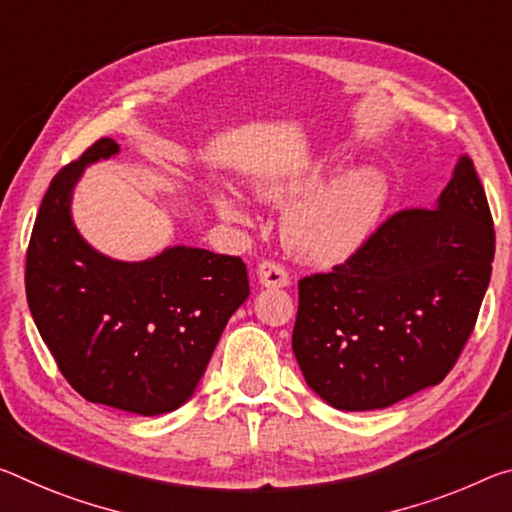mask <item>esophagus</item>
I'll return each instance as SVG.
<instances>
[{"instance_id": "obj_1", "label": "esophagus", "mask_w": 512, "mask_h": 512, "mask_svg": "<svg viewBox=\"0 0 512 512\" xmlns=\"http://www.w3.org/2000/svg\"><path fill=\"white\" fill-rule=\"evenodd\" d=\"M257 278L264 287H287L289 285V273L285 266L275 259H264L257 269Z\"/></svg>"}]
</instances>
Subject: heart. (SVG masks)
<instances>
[{"mask_svg": "<svg viewBox=\"0 0 512 512\" xmlns=\"http://www.w3.org/2000/svg\"><path fill=\"white\" fill-rule=\"evenodd\" d=\"M321 180V166L280 180L259 184V196L271 202H291L303 196ZM385 205V182L376 170L362 168L335 177L310 193L285 216V241L300 259L314 264L344 262L369 237ZM216 207L225 218L246 221L239 200L218 193Z\"/></svg>", "mask_w": 512, "mask_h": 512, "instance_id": "heart-1", "label": "heart"}]
</instances>
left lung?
Segmentation results:
<instances>
[{
	"mask_svg": "<svg viewBox=\"0 0 512 512\" xmlns=\"http://www.w3.org/2000/svg\"><path fill=\"white\" fill-rule=\"evenodd\" d=\"M494 223L474 161L462 157L437 207L385 218L328 273L298 280L291 348L337 410H378L442 383L476 326Z\"/></svg>",
	"mask_w": 512,
	"mask_h": 512,
	"instance_id": "obj_1",
	"label": "left lung"
}]
</instances>
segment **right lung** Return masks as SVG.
Instances as JSON below:
<instances>
[{
  "mask_svg": "<svg viewBox=\"0 0 512 512\" xmlns=\"http://www.w3.org/2000/svg\"><path fill=\"white\" fill-rule=\"evenodd\" d=\"M118 150L100 139L54 175L31 230L24 287L70 387L86 401L152 417L191 399L250 285L241 257L175 246L132 264L79 237L72 186L84 166Z\"/></svg>",
  "mask_w": 512,
  "mask_h": 512,
  "instance_id": "obj_1",
  "label": "right lung"
}]
</instances>
